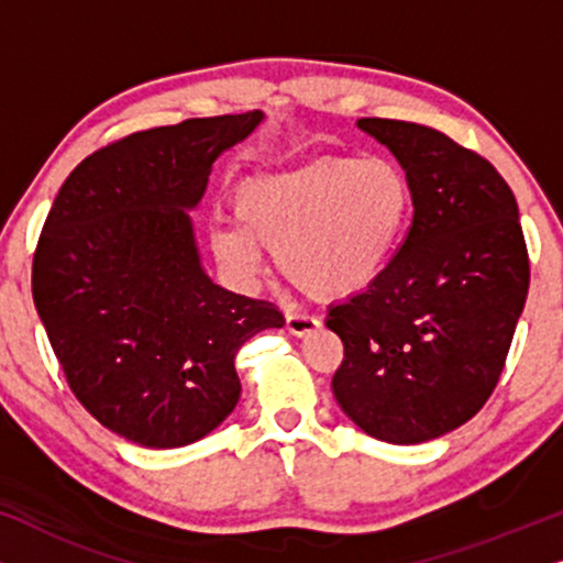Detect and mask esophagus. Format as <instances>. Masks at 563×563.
<instances>
[{
	"instance_id": "1",
	"label": "esophagus",
	"mask_w": 563,
	"mask_h": 563,
	"mask_svg": "<svg viewBox=\"0 0 563 563\" xmlns=\"http://www.w3.org/2000/svg\"><path fill=\"white\" fill-rule=\"evenodd\" d=\"M320 328V320L305 310H287V330L295 335H307Z\"/></svg>"
}]
</instances>
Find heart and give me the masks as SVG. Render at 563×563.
Listing matches in <instances>:
<instances>
[{
  "instance_id": "obj_1",
  "label": "heart",
  "mask_w": 563,
  "mask_h": 563,
  "mask_svg": "<svg viewBox=\"0 0 563 563\" xmlns=\"http://www.w3.org/2000/svg\"><path fill=\"white\" fill-rule=\"evenodd\" d=\"M410 181L384 156H322L256 176L235 191L241 222L212 230L220 264L253 279L274 245L282 272L318 297H351L379 279L410 218Z\"/></svg>"
}]
</instances>
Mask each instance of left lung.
Returning <instances> with one entry per match:
<instances>
[{
    "mask_svg": "<svg viewBox=\"0 0 563 563\" xmlns=\"http://www.w3.org/2000/svg\"><path fill=\"white\" fill-rule=\"evenodd\" d=\"M412 191V225L372 287L333 305L343 361L333 395L379 441L426 443L482 410L526 307L518 202L495 166L441 130L361 118Z\"/></svg>",
    "mask_w": 563,
    "mask_h": 563,
    "instance_id": "8db88e82",
    "label": "left lung"
}]
</instances>
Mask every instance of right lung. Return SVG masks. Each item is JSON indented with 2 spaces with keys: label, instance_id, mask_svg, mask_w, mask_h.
<instances>
[{
  "label": "right lung",
  "instance_id": "add662e5",
  "mask_svg": "<svg viewBox=\"0 0 563 563\" xmlns=\"http://www.w3.org/2000/svg\"><path fill=\"white\" fill-rule=\"evenodd\" d=\"M261 118H191L104 145L68 174L37 238L35 310L68 387L145 449L218 428L241 397L238 349L284 325L274 302L212 284L187 214L214 158Z\"/></svg>",
  "mask_w": 563,
  "mask_h": 563
}]
</instances>
